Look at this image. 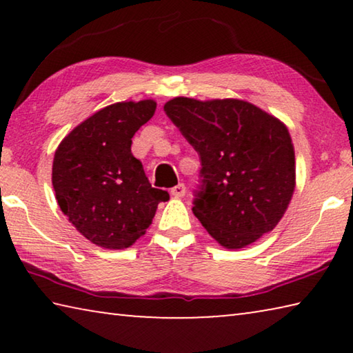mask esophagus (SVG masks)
Returning <instances> with one entry per match:
<instances>
[{"label":"esophagus","instance_id":"obj_1","mask_svg":"<svg viewBox=\"0 0 353 353\" xmlns=\"http://www.w3.org/2000/svg\"><path fill=\"white\" fill-rule=\"evenodd\" d=\"M185 191H187L185 185L179 183V185H176V187L171 188V196H174V198H182V196H185Z\"/></svg>","mask_w":353,"mask_h":353}]
</instances>
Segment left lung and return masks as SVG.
Returning <instances> with one entry per match:
<instances>
[{
	"label": "left lung",
	"instance_id": "8db88e82",
	"mask_svg": "<svg viewBox=\"0 0 353 353\" xmlns=\"http://www.w3.org/2000/svg\"><path fill=\"white\" fill-rule=\"evenodd\" d=\"M163 109L201 157L202 188L193 213L210 236L225 249H241L271 232L296 188L288 128L235 98L177 97Z\"/></svg>",
	"mask_w": 353,
	"mask_h": 353
}]
</instances>
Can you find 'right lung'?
<instances>
[{
    "label": "right lung",
    "mask_w": 353,
    "mask_h": 353,
    "mask_svg": "<svg viewBox=\"0 0 353 353\" xmlns=\"http://www.w3.org/2000/svg\"><path fill=\"white\" fill-rule=\"evenodd\" d=\"M154 99L121 101L93 113L57 146L52 187L76 230L104 249H126L146 234L168 191L152 188L132 137L152 118Z\"/></svg>",
    "instance_id": "right-lung-1"
}]
</instances>
